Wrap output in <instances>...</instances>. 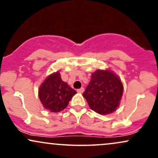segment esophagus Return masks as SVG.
I'll return each instance as SVG.
<instances>
[{"instance_id": "esophagus-1", "label": "esophagus", "mask_w": 158, "mask_h": 158, "mask_svg": "<svg viewBox=\"0 0 158 158\" xmlns=\"http://www.w3.org/2000/svg\"><path fill=\"white\" fill-rule=\"evenodd\" d=\"M77 92L78 93H80V94L83 93V92H84V88H79V89H78Z\"/></svg>"}]
</instances>
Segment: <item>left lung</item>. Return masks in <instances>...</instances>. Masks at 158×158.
<instances>
[{"label":"left lung","instance_id":"obj_1","mask_svg":"<svg viewBox=\"0 0 158 158\" xmlns=\"http://www.w3.org/2000/svg\"><path fill=\"white\" fill-rule=\"evenodd\" d=\"M123 94V85L118 76L108 69H98L91 74V79L83 97L90 109L107 115L119 106Z\"/></svg>","mask_w":158,"mask_h":158}]
</instances>
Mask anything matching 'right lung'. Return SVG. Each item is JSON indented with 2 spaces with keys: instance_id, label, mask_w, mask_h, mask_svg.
<instances>
[{
  "instance_id": "1",
  "label": "right lung",
  "mask_w": 158,
  "mask_h": 158,
  "mask_svg": "<svg viewBox=\"0 0 158 158\" xmlns=\"http://www.w3.org/2000/svg\"><path fill=\"white\" fill-rule=\"evenodd\" d=\"M77 91L61 80L59 71L46 77L39 88V97L44 108L57 113L66 108Z\"/></svg>"
}]
</instances>
